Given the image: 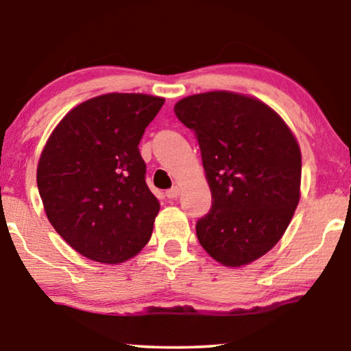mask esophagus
<instances>
[{"label": "esophagus", "mask_w": 351, "mask_h": 351, "mask_svg": "<svg viewBox=\"0 0 351 351\" xmlns=\"http://www.w3.org/2000/svg\"><path fill=\"white\" fill-rule=\"evenodd\" d=\"M180 195V186L179 185H174L172 186V189H169L166 191V196L167 198H171V199H174V198H177V196Z\"/></svg>", "instance_id": "obj_1"}]
</instances>
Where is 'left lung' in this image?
<instances>
[{
	"instance_id": "obj_1",
	"label": "left lung",
	"mask_w": 351,
	"mask_h": 351,
	"mask_svg": "<svg viewBox=\"0 0 351 351\" xmlns=\"http://www.w3.org/2000/svg\"><path fill=\"white\" fill-rule=\"evenodd\" d=\"M196 134L213 206L196 223L204 251L243 267L275 247L300 199L302 153L270 105L232 90L193 94L176 104Z\"/></svg>"
}]
</instances>
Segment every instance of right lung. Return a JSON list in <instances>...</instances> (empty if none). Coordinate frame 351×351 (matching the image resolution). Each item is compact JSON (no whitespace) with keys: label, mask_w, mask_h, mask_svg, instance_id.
Here are the masks:
<instances>
[{"label":"right lung","mask_w":351,"mask_h":351,"mask_svg":"<svg viewBox=\"0 0 351 351\" xmlns=\"http://www.w3.org/2000/svg\"><path fill=\"white\" fill-rule=\"evenodd\" d=\"M165 99L110 93L84 100L54 128L36 169L52 227L76 252L118 265L150 241L160 201L138 142Z\"/></svg>","instance_id":"right-lung-1"}]
</instances>
